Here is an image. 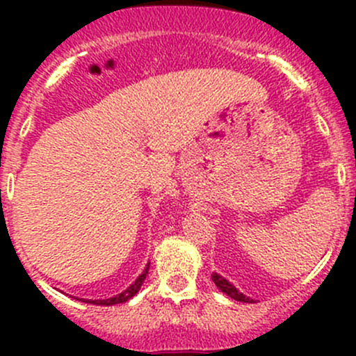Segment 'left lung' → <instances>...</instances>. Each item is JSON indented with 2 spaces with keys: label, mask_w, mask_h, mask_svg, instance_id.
Instances as JSON below:
<instances>
[{
  "label": "left lung",
  "mask_w": 356,
  "mask_h": 356,
  "mask_svg": "<svg viewBox=\"0 0 356 356\" xmlns=\"http://www.w3.org/2000/svg\"><path fill=\"white\" fill-rule=\"evenodd\" d=\"M211 281L215 282V286H217V288L220 289L222 293H225L229 298H232V300L243 301V303H254L253 298L243 294L241 291H239L234 284H232V282H229L227 279L222 277V275L217 274V272H213V274H211Z\"/></svg>",
  "instance_id": "8db88e82"
}]
</instances>
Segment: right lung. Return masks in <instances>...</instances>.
<instances>
[{
  "label": "right lung",
  "mask_w": 356,
  "mask_h": 356,
  "mask_svg": "<svg viewBox=\"0 0 356 356\" xmlns=\"http://www.w3.org/2000/svg\"><path fill=\"white\" fill-rule=\"evenodd\" d=\"M148 270H149V264H146L145 270L141 272V274L138 275V279H136L134 282H132L131 286H129L127 289H124L122 293L115 294V296L111 298H106V300H86V298H77L75 296L74 300L77 301H82V303H91V305H103V307H111V305H118V303H125V301L131 300L132 296H136L138 294V291L141 289L143 282H145L146 275H148Z\"/></svg>",
  "instance_id": "add662e5"
}]
</instances>
